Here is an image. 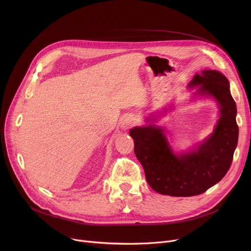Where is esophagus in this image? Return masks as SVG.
<instances>
[{
    "mask_svg": "<svg viewBox=\"0 0 251 251\" xmlns=\"http://www.w3.org/2000/svg\"><path fill=\"white\" fill-rule=\"evenodd\" d=\"M135 125V120L132 116H127L121 123V126L123 129H129Z\"/></svg>",
    "mask_w": 251,
    "mask_h": 251,
    "instance_id": "1",
    "label": "esophagus"
}]
</instances>
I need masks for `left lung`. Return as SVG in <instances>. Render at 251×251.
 I'll list each match as a JSON object with an SVG mask.
<instances>
[{"instance_id":"8db88e82","label":"left lung","mask_w":251,"mask_h":251,"mask_svg":"<svg viewBox=\"0 0 251 251\" xmlns=\"http://www.w3.org/2000/svg\"><path fill=\"white\" fill-rule=\"evenodd\" d=\"M201 85L197 95L213 96L220 103L221 117L199 150L175 155L161 128L135 127L130 130L134 152L141 163L149 185L157 193L193 196L205 192L223 179L230 169L238 142L236 103L228 79L216 70L196 74L190 86Z\"/></svg>"}]
</instances>
